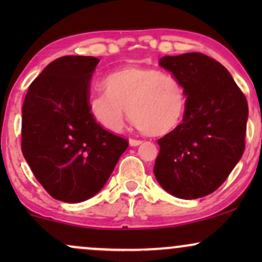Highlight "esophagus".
<instances>
[{"label":"esophagus","mask_w":262,"mask_h":262,"mask_svg":"<svg viewBox=\"0 0 262 262\" xmlns=\"http://www.w3.org/2000/svg\"><path fill=\"white\" fill-rule=\"evenodd\" d=\"M129 144H130V146H138L141 144V140L133 139V138H132V139H129Z\"/></svg>","instance_id":"esophagus-1"}]
</instances>
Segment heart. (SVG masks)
I'll list each match as a JSON object with an SVG mask.
<instances>
[{
	"mask_svg": "<svg viewBox=\"0 0 262 262\" xmlns=\"http://www.w3.org/2000/svg\"><path fill=\"white\" fill-rule=\"evenodd\" d=\"M104 93H96L89 110L98 124L121 132L125 110L143 134L164 137L179 127L187 108V93L173 75L148 66L130 65L108 74Z\"/></svg>",
	"mask_w": 262,
	"mask_h": 262,
	"instance_id": "heart-1",
	"label": "heart"
}]
</instances>
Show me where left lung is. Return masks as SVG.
<instances>
[{
  "instance_id": "obj_1",
  "label": "left lung",
  "mask_w": 262,
  "mask_h": 262,
  "mask_svg": "<svg viewBox=\"0 0 262 262\" xmlns=\"http://www.w3.org/2000/svg\"><path fill=\"white\" fill-rule=\"evenodd\" d=\"M159 65L181 81L187 108L181 124L158 140L155 177L182 200L208 196L244 152L248 101L229 71L202 53L164 56Z\"/></svg>"
}]
</instances>
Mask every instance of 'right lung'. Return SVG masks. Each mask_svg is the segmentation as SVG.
I'll return each mask as SVG.
<instances>
[{"label": "right lung", "instance_id": "obj_1", "mask_svg": "<svg viewBox=\"0 0 262 262\" xmlns=\"http://www.w3.org/2000/svg\"><path fill=\"white\" fill-rule=\"evenodd\" d=\"M98 62L95 56L54 60L23 103V156L45 191L62 202H82L100 192L128 148L127 139L90 113V81Z\"/></svg>", "mask_w": 262, "mask_h": 262}]
</instances>
